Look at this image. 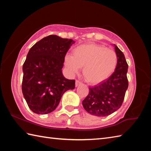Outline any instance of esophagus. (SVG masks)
Here are the masks:
<instances>
[{
    "instance_id": "esophagus-1",
    "label": "esophagus",
    "mask_w": 151,
    "mask_h": 151,
    "mask_svg": "<svg viewBox=\"0 0 151 151\" xmlns=\"http://www.w3.org/2000/svg\"><path fill=\"white\" fill-rule=\"evenodd\" d=\"M82 84V82H80L79 81H76V82H75V86L76 87H77V86H78L79 85Z\"/></svg>"
}]
</instances>
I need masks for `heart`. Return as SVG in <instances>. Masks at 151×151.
Masks as SVG:
<instances>
[{"label":"heart","mask_w":151,"mask_h":151,"mask_svg":"<svg viewBox=\"0 0 151 151\" xmlns=\"http://www.w3.org/2000/svg\"><path fill=\"white\" fill-rule=\"evenodd\" d=\"M117 61L114 50L88 43L74 48L72 56H66L64 63L72 74L77 73L83 67L82 75L86 82L95 85L107 80L114 73Z\"/></svg>","instance_id":"obj_1"}]
</instances>
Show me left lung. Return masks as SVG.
I'll list each match as a JSON object with an SVG mask.
<instances>
[{"mask_svg": "<svg viewBox=\"0 0 151 151\" xmlns=\"http://www.w3.org/2000/svg\"><path fill=\"white\" fill-rule=\"evenodd\" d=\"M117 56V65L114 73L106 81L94 87L89 88V93L82 101L88 113L98 117H105L119 108L129 87L128 64L123 52L114 45Z\"/></svg>", "mask_w": 151, "mask_h": 151, "instance_id": "8db88e82", "label": "left lung"}]
</instances>
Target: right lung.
Returning <instances> with one entry per match:
<instances>
[{
  "instance_id": "1",
  "label": "right lung",
  "mask_w": 151,
  "mask_h": 151,
  "mask_svg": "<svg viewBox=\"0 0 151 151\" xmlns=\"http://www.w3.org/2000/svg\"><path fill=\"white\" fill-rule=\"evenodd\" d=\"M75 43L73 40L50 35L30 49L22 66V91L34 113H50L64 93L75 89V80L65 78L62 72L67 52Z\"/></svg>"
}]
</instances>
